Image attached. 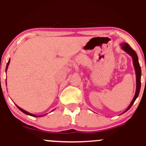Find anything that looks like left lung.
I'll return each instance as SVG.
<instances>
[{
    "instance_id": "8db88e82",
    "label": "left lung",
    "mask_w": 146,
    "mask_h": 146,
    "mask_svg": "<svg viewBox=\"0 0 146 146\" xmlns=\"http://www.w3.org/2000/svg\"><path fill=\"white\" fill-rule=\"evenodd\" d=\"M121 48L124 50L125 52H126L128 55L132 57L133 58V63L134 68H135V75H136V90H135V96H134L133 99L131 101V104L129 105V106L128 107V108L126 109L125 111V112H126L127 111H128L130 108H131V106H133V104L134 103L135 100H136V98H138V95H139L140 93V90H141V66H140L139 62H138V56H137L136 53L135 52V50H133L132 49V48L126 43H121ZM124 112V113H125Z\"/></svg>"
}]
</instances>
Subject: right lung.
Here are the masks:
<instances>
[{
  "mask_svg": "<svg viewBox=\"0 0 146 146\" xmlns=\"http://www.w3.org/2000/svg\"><path fill=\"white\" fill-rule=\"evenodd\" d=\"M9 63H10V59L9 60H8V63H7V66H6V68H5V72H6V70H7V69H8V66H9ZM16 106L17 107H18V108L19 109L20 111H22L23 113H24L25 114H26V115H31V116H33V117H37V115H34V114H32V113H28V112H27V111H25V110H23V109H22L21 108H20V107H18V106H17L16 105ZM43 115H38V117H42V116H43Z\"/></svg>",
  "mask_w": 146,
  "mask_h": 146,
  "instance_id": "1",
  "label": "right lung"
}]
</instances>
